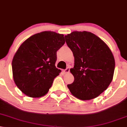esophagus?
Wrapping results in <instances>:
<instances>
[{
    "label": "esophagus",
    "instance_id": "1",
    "mask_svg": "<svg viewBox=\"0 0 127 127\" xmlns=\"http://www.w3.org/2000/svg\"><path fill=\"white\" fill-rule=\"evenodd\" d=\"M69 71H70V68H69V67H67V68H66V69L63 70V73L64 74L68 73H69Z\"/></svg>",
    "mask_w": 127,
    "mask_h": 127
}]
</instances>
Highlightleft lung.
I'll return each mask as SVG.
<instances>
[{"label": "left lung", "instance_id": "8db88e82", "mask_svg": "<svg viewBox=\"0 0 127 127\" xmlns=\"http://www.w3.org/2000/svg\"><path fill=\"white\" fill-rule=\"evenodd\" d=\"M65 39L74 57V65L70 69L74 80L67 85L68 89L81 100L96 98L113 80L115 60L111 51L91 32H73L65 36Z\"/></svg>", "mask_w": 127, "mask_h": 127}]
</instances>
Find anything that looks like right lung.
<instances>
[{"label": "right lung", "mask_w": 127, "mask_h": 127, "mask_svg": "<svg viewBox=\"0 0 127 127\" xmlns=\"http://www.w3.org/2000/svg\"><path fill=\"white\" fill-rule=\"evenodd\" d=\"M63 34L45 31L35 34L21 44L12 60L13 80L30 97L46 94L61 70L57 68V52L64 44Z\"/></svg>", "instance_id": "add662e5"}]
</instances>
